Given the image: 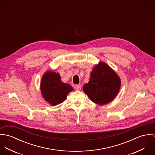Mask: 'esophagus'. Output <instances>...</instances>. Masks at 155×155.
Listing matches in <instances>:
<instances>
[{
  "mask_svg": "<svg viewBox=\"0 0 155 155\" xmlns=\"http://www.w3.org/2000/svg\"><path fill=\"white\" fill-rule=\"evenodd\" d=\"M74 88L75 89H76V90H81V85H80V84H78V85H75V87H74Z\"/></svg>",
  "mask_w": 155,
  "mask_h": 155,
  "instance_id": "34e87169",
  "label": "esophagus"
}]
</instances>
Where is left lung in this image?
Returning <instances> with one entry per match:
<instances>
[{"mask_svg": "<svg viewBox=\"0 0 155 155\" xmlns=\"http://www.w3.org/2000/svg\"><path fill=\"white\" fill-rule=\"evenodd\" d=\"M120 87V80L107 64L100 62L91 73L88 84L83 89L95 103L103 105L111 101L117 95Z\"/></svg>", "mask_w": 155, "mask_h": 155, "instance_id": "left-lung-1", "label": "left lung"}]
</instances>
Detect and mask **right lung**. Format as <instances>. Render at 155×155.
Wrapping results in <instances>:
<instances>
[{
    "label": "right lung",
    "mask_w": 155,
    "mask_h": 155,
    "mask_svg": "<svg viewBox=\"0 0 155 155\" xmlns=\"http://www.w3.org/2000/svg\"><path fill=\"white\" fill-rule=\"evenodd\" d=\"M41 89L45 100L52 106H56L62 103L73 88L70 85L61 82L58 73L49 71L42 78Z\"/></svg>",
    "instance_id": "1"
}]
</instances>
